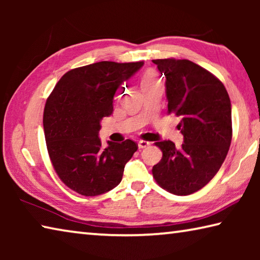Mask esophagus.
<instances>
[{"mask_svg": "<svg viewBox=\"0 0 260 260\" xmlns=\"http://www.w3.org/2000/svg\"><path fill=\"white\" fill-rule=\"evenodd\" d=\"M150 146V142H148V141H139V148L140 149H144Z\"/></svg>", "mask_w": 260, "mask_h": 260, "instance_id": "1", "label": "esophagus"}]
</instances>
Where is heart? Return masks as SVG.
<instances>
[{
    "label": "heart",
    "instance_id": "1",
    "mask_svg": "<svg viewBox=\"0 0 260 260\" xmlns=\"http://www.w3.org/2000/svg\"><path fill=\"white\" fill-rule=\"evenodd\" d=\"M157 82H159L157 74L152 71H149L144 74L142 79H141V87H142L143 89H146V88L155 85Z\"/></svg>",
    "mask_w": 260,
    "mask_h": 260
}]
</instances>
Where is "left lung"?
<instances>
[{"label": "left lung", "mask_w": 260, "mask_h": 260, "mask_svg": "<svg viewBox=\"0 0 260 260\" xmlns=\"http://www.w3.org/2000/svg\"><path fill=\"white\" fill-rule=\"evenodd\" d=\"M166 78L167 113L179 117L180 149L160 141V161L152 167L159 186L174 195H190L212 180L232 142V107L223 83L188 59H153Z\"/></svg>", "instance_id": "1"}]
</instances>
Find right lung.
Masks as SVG:
<instances>
[{"label":"right lung","mask_w":260,"mask_h":260,"mask_svg":"<svg viewBox=\"0 0 260 260\" xmlns=\"http://www.w3.org/2000/svg\"><path fill=\"white\" fill-rule=\"evenodd\" d=\"M143 61H99L64 74L47 99L43 129L51 164L65 186L83 196H98L120 183L138 144L99 138L101 120L113 111V96Z\"/></svg>","instance_id":"1"}]
</instances>
